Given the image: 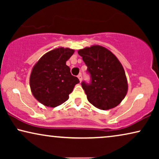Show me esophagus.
<instances>
[{
    "label": "esophagus",
    "instance_id": "1",
    "mask_svg": "<svg viewBox=\"0 0 159 159\" xmlns=\"http://www.w3.org/2000/svg\"><path fill=\"white\" fill-rule=\"evenodd\" d=\"M77 77H78V78H79L80 81V82H82V75H81V74H80V75L77 76Z\"/></svg>",
    "mask_w": 159,
    "mask_h": 159
}]
</instances>
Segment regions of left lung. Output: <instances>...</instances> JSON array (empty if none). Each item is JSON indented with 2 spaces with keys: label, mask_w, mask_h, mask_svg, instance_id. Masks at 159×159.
Masks as SVG:
<instances>
[{
  "label": "left lung",
  "mask_w": 159,
  "mask_h": 159,
  "mask_svg": "<svg viewBox=\"0 0 159 159\" xmlns=\"http://www.w3.org/2000/svg\"><path fill=\"white\" fill-rule=\"evenodd\" d=\"M78 53L88 66L90 81L82 82L88 101L95 107L108 110L121 103L127 92L122 65L110 51L100 45L80 50Z\"/></svg>",
  "instance_id": "left-lung-1"
}]
</instances>
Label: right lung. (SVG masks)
I'll return each instance as SVG.
<instances>
[{"label": "right lung", "mask_w": 159, "mask_h": 159, "mask_svg": "<svg viewBox=\"0 0 159 159\" xmlns=\"http://www.w3.org/2000/svg\"><path fill=\"white\" fill-rule=\"evenodd\" d=\"M74 52L64 48L52 50L43 56L32 69L30 88L34 97L43 105L56 107L64 103L80 82L66 64Z\"/></svg>", "instance_id": "add662e5"}]
</instances>
